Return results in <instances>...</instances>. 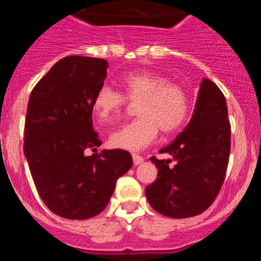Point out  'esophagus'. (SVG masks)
I'll return each instance as SVG.
<instances>
[{"label":"esophagus","instance_id":"obj_1","mask_svg":"<svg viewBox=\"0 0 261 261\" xmlns=\"http://www.w3.org/2000/svg\"><path fill=\"white\" fill-rule=\"evenodd\" d=\"M132 158H133V163H135L136 166L144 162V158H142L141 155H138V154H132Z\"/></svg>","mask_w":261,"mask_h":261}]
</instances>
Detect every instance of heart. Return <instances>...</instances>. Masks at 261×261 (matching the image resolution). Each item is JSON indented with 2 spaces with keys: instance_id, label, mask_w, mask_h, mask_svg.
<instances>
[{
  "instance_id": "b5f03b06",
  "label": "heart",
  "mask_w": 261,
  "mask_h": 261,
  "mask_svg": "<svg viewBox=\"0 0 261 261\" xmlns=\"http://www.w3.org/2000/svg\"><path fill=\"white\" fill-rule=\"evenodd\" d=\"M120 84L124 94L105 85L98 89L93 100L95 114L105 123L116 119L128 100L138 103L136 114L140 117L111 133L112 146L129 151L142 150L155 140L159 129L170 135L179 130L188 119V91L166 75L155 71H135L124 75Z\"/></svg>"
}]
</instances>
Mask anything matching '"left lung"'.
Returning <instances> with one entry per match:
<instances>
[{"label":"left lung","mask_w":261,"mask_h":261,"mask_svg":"<svg viewBox=\"0 0 261 261\" xmlns=\"http://www.w3.org/2000/svg\"><path fill=\"white\" fill-rule=\"evenodd\" d=\"M231 126L225 96L212 81H201L190 124L159 153L171 159L151 156L156 179L145 188L151 208L171 218L202 213L213 204L225 180L229 163Z\"/></svg>","instance_id":"1"}]
</instances>
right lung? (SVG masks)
<instances>
[{
  "instance_id": "add662e5",
  "label": "right lung",
  "mask_w": 261,
  "mask_h": 261,
  "mask_svg": "<svg viewBox=\"0 0 261 261\" xmlns=\"http://www.w3.org/2000/svg\"><path fill=\"white\" fill-rule=\"evenodd\" d=\"M108 62L68 56L57 61L30 95L23 150L40 199L55 214L86 220L102 213L116 180L132 167L123 149L96 153L93 100ZM91 148L93 156H86Z\"/></svg>"
}]
</instances>
